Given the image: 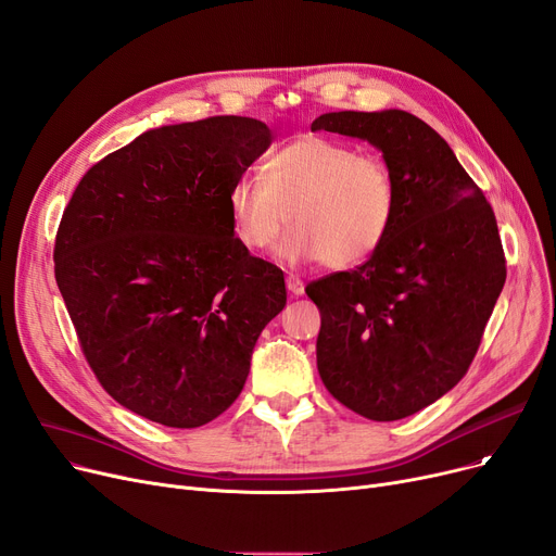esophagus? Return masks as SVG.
Here are the masks:
<instances>
[{"mask_svg": "<svg viewBox=\"0 0 556 556\" xmlns=\"http://www.w3.org/2000/svg\"><path fill=\"white\" fill-rule=\"evenodd\" d=\"M286 288H288V293H291V295H298V298L304 295V281L295 275L286 277Z\"/></svg>", "mask_w": 556, "mask_h": 556, "instance_id": "34e87169", "label": "esophagus"}]
</instances>
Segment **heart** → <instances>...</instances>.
<instances>
[{
	"label": "heart",
	"instance_id": "heart-1",
	"mask_svg": "<svg viewBox=\"0 0 556 556\" xmlns=\"http://www.w3.org/2000/svg\"><path fill=\"white\" fill-rule=\"evenodd\" d=\"M227 206L233 236L250 252L268 250L291 218L293 231L277 252L281 261H325L345 270L386 243L397 215V186L379 156L304 134L268 156L263 179L238 177Z\"/></svg>",
	"mask_w": 556,
	"mask_h": 556
}]
</instances>
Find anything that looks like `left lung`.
Listing matches in <instances>:
<instances>
[{
    "label": "left lung",
    "mask_w": 556,
    "mask_h": 556,
    "mask_svg": "<svg viewBox=\"0 0 556 556\" xmlns=\"http://www.w3.org/2000/svg\"><path fill=\"white\" fill-rule=\"evenodd\" d=\"M320 129L381 152L397 215L364 265L306 286L323 318L318 372L358 416L400 420L452 391L472 364L506 279L495 213L450 144L412 113H325L311 125Z\"/></svg>",
    "instance_id": "8db88e82"
}]
</instances>
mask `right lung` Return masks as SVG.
Here are the masks:
<instances>
[{
    "mask_svg": "<svg viewBox=\"0 0 556 556\" xmlns=\"http://www.w3.org/2000/svg\"><path fill=\"white\" fill-rule=\"evenodd\" d=\"M270 127L218 115L140 134L94 163L56 233V283L88 364L129 412L192 429L240 395L283 273L233 236L231 184Z\"/></svg>",
    "mask_w": 556,
    "mask_h": 556,
    "instance_id": "1",
    "label": "right lung"
}]
</instances>
